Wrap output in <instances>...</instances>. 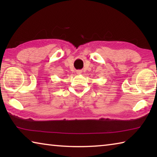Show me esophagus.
<instances>
[{
    "label": "esophagus",
    "mask_w": 157,
    "mask_h": 157,
    "mask_svg": "<svg viewBox=\"0 0 157 157\" xmlns=\"http://www.w3.org/2000/svg\"><path fill=\"white\" fill-rule=\"evenodd\" d=\"M77 73H78V74H81L82 73V71H77Z\"/></svg>",
    "instance_id": "esophagus-1"
}]
</instances>
